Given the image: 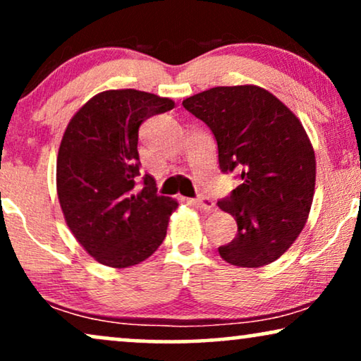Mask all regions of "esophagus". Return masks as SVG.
<instances>
[{
	"label": "esophagus",
	"instance_id": "1",
	"mask_svg": "<svg viewBox=\"0 0 361 361\" xmlns=\"http://www.w3.org/2000/svg\"><path fill=\"white\" fill-rule=\"evenodd\" d=\"M190 203L196 204V207L202 208L203 212H207V213H212L216 209V204H214L213 200L208 198V196H203V198H198V200H190Z\"/></svg>",
	"mask_w": 361,
	"mask_h": 361
}]
</instances>
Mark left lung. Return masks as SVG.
<instances>
[{
	"mask_svg": "<svg viewBox=\"0 0 361 361\" xmlns=\"http://www.w3.org/2000/svg\"><path fill=\"white\" fill-rule=\"evenodd\" d=\"M183 106L212 130L221 171L240 173L241 185L218 202L238 225L220 257L243 268L275 262L302 233L313 202L317 161L302 121L255 85L216 86Z\"/></svg>",
	"mask_w": 361,
	"mask_h": 361,
	"instance_id": "left-lung-1",
	"label": "left lung"
}]
</instances>
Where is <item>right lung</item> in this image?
I'll return each mask as SVG.
<instances>
[{
  "label": "right lung",
  "mask_w": 361,
  "mask_h": 361,
  "mask_svg": "<svg viewBox=\"0 0 361 361\" xmlns=\"http://www.w3.org/2000/svg\"><path fill=\"white\" fill-rule=\"evenodd\" d=\"M175 102L138 90L94 94L68 123L56 158V190L68 228L98 263L145 262L166 236L176 200L157 195L153 176L138 186V130Z\"/></svg>",
  "instance_id": "right-lung-1"
}]
</instances>
